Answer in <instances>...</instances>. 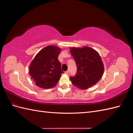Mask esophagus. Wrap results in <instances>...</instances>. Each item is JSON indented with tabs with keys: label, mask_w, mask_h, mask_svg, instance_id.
Wrapping results in <instances>:
<instances>
[{
	"label": "esophagus",
	"mask_w": 133,
	"mask_h": 133,
	"mask_svg": "<svg viewBox=\"0 0 133 133\" xmlns=\"http://www.w3.org/2000/svg\"><path fill=\"white\" fill-rule=\"evenodd\" d=\"M65 73L66 74H67V75L69 74V70H67V71H66L65 72Z\"/></svg>",
	"instance_id": "1"
}]
</instances>
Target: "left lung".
<instances>
[{
  "label": "left lung",
  "instance_id": "1",
  "mask_svg": "<svg viewBox=\"0 0 133 133\" xmlns=\"http://www.w3.org/2000/svg\"><path fill=\"white\" fill-rule=\"evenodd\" d=\"M70 53L74 58L77 71L70 79L74 85L81 89H86L95 85L101 79L104 65L99 54L91 48H73Z\"/></svg>",
  "mask_w": 133,
  "mask_h": 133
}]
</instances>
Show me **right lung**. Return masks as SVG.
<instances>
[{"mask_svg":"<svg viewBox=\"0 0 133 133\" xmlns=\"http://www.w3.org/2000/svg\"><path fill=\"white\" fill-rule=\"evenodd\" d=\"M60 51L58 46H48L40 51L31 62L29 73L38 87L49 89L57 85L64 73L58 60Z\"/></svg>","mask_w":133,"mask_h":133,"instance_id":"add662e5","label":"right lung"}]
</instances>
